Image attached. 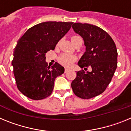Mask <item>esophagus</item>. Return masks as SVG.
I'll return each instance as SVG.
<instances>
[{
  "label": "esophagus",
  "mask_w": 131,
  "mask_h": 131,
  "mask_svg": "<svg viewBox=\"0 0 131 131\" xmlns=\"http://www.w3.org/2000/svg\"><path fill=\"white\" fill-rule=\"evenodd\" d=\"M68 71H69V69H68V68H65V71H64L65 73H67Z\"/></svg>",
  "instance_id": "34e87169"
}]
</instances>
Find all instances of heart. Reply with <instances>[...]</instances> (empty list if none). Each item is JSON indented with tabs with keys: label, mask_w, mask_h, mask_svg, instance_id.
<instances>
[{
	"label": "heart",
	"mask_w": 131,
	"mask_h": 131,
	"mask_svg": "<svg viewBox=\"0 0 131 131\" xmlns=\"http://www.w3.org/2000/svg\"><path fill=\"white\" fill-rule=\"evenodd\" d=\"M79 37H79V36H73L71 37V41ZM76 60H77V57L75 56L69 54H62L58 58V62H60V64H62V66L67 67V68L71 66L73 63L75 62Z\"/></svg>",
	"instance_id": "1"
}]
</instances>
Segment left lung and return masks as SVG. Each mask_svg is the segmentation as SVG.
<instances>
[{
    "mask_svg": "<svg viewBox=\"0 0 131 131\" xmlns=\"http://www.w3.org/2000/svg\"><path fill=\"white\" fill-rule=\"evenodd\" d=\"M72 27L81 36L86 47L79 66L84 70L91 66L92 71H77L71 88L79 98L90 99L102 93L112 81L117 66L116 46L110 35L99 27L75 23Z\"/></svg>",
    "mask_w": 131,
    "mask_h": 131,
    "instance_id": "8db88e82",
    "label": "left lung"
}]
</instances>
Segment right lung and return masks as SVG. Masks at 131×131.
<instances>
[{"label":"right lung","instance_id":"add662e5","mask_svg":"<svg viewBox=\"0 0 131 131\" xmlns=\"http://www.w3.org/2000/svg\"><path fill=\"white\" fill-rule=\"evenodd\" d=\"M73 22L47 21L29 29L19 39L12 63L18 90L32 100H39L52 94L54 81L64 73V68L56 62L50 68L46 53L54 50L68 32Z\"/></svg>","mask_w":131,"mask_h":131}]
</instances>
